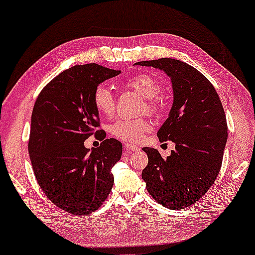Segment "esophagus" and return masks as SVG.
<instances>
[{
	"mask_svg": "<svg viewBox=\"0 0 255 255\" xmlns=\"http://www.w3.org/2000/svg\"><path fill=\"white\" fill-rule=\"evenodd\" d=\"M137 146H135V145L132 144H125V151H126L127 154H130L131 152H136L137 151Z\"/></svg>",
	"mask_w": 255,
	"mask_h": 255,
	"instance_id": "1",
	"label": "esophagus"
}]
</instances>
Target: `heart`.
Wrapping results in <instances>:
<instances>
[{"instance_id": "obj_1", "label": "heart", "mask_w": 255, "mask_h": 255, "mask_svg": "<svg viewBox=\"0 0 255 255\" xmlns=\"http://www.w3.org/2000/svg\"><path fill=\"white\" fill-rule=\"evenodd\" d=\"M125 86L132 90L145 99V110L156 113L160 110L159 95L162 92V85L154 77L139 74L128 79ZM93 104L96 110L104 116H111L116 110V99L112 92L104 85H99L93 93ZM149 121L144 119H119L110 126L111 134L117 138L127 142H140L151 130Z\"/></svg>"}]
</instances>
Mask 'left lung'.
I'll return each instance as SVG.
<instances>
[{"instance_id":"1","label":"left lung","mask_w":255,"mask_h":255,"mask_svg":"<svg viewBox=\"0 0 255 255\" xmlns=\"http://www.w3.org/2000/svg\"><path fill=\"white\" fill-rule=\"evenodd\" d=\"M135 64L163 70L173 91L170 113L156 135L161 143L172 140L175 151L163 159L156 148L144 147L148 163L142 178L157 203L171 210L188 208L209 191L221 168L228 127L219 95L207 77L179 60Z\"/></svg>"}]
</instances>
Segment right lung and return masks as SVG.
Masks as SVG:
<instances>
[{"label": "right lung", "mask_w": 255, "mask_h": 255, "mask_svg": "<svg viewBox=\"0 0 255 255\" xmlns=\"http://www.w3.org/2000/svg\"><path fill=\"white\" fill-rule=\"evenodd\" d=\"M120 72L96 63L74 66L52 79L35 102L28 142L35 177L52 203L70 215L94 212L111 192V169L123 144L99 129L93 93ZM93 133L103 143L90 151L83 142Z\"/></svg>", "instance_id": "obj_1"}]
</instances>
